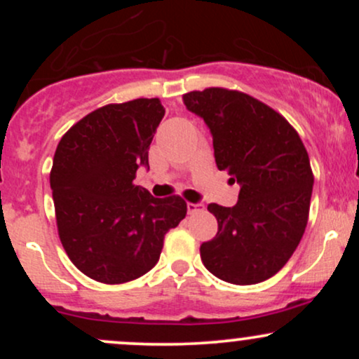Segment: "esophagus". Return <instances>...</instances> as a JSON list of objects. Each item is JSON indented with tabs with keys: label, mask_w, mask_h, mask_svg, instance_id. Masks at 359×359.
I'll return each mask as SVG.
<instances>
[{
	"label": "esophagus",
	"mask_w": 359,
	"mask_h": 359,
	"mask_svg": "<svg viewBox=\"0 0 359 359\" xmlns=\"http://www.w3.org/2000/svg\"><path fill=\"white\" fill-rule=\"evenodd\" d=\"M204 205L201 203H187V212L189 214H194V212H199L203 211Z\"/></svg>",
	"instance_id": "esophagus-1"
}]
</instances>
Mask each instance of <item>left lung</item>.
I'll return each instance as SVG.
<instances>
[{
    "mask_svg": "<svg viewBox=\"0 0 359 359\" xmlns=\"http://www.w3.org/2000/svg\"><path fill=\"white\" fill-rule=\"evenodd\" d=\"M184 104L211 131L217 168L241 187L233 208L208 205L217 234L201 245L204 266L234 285L273 277L309 219L314 175L302 140L282 114L240 90H192Z\"/></svg>",
    "mask_w": 359,
    "mask_h": 359,
    "instance_id": "8db88e82",
    "label": "left lung"
}]
</instances>
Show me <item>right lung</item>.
I'll list each match as a JSON object with an SVG mask.
<instances>
[{
  "instance_id": "right-lung-1",
  "label": "right lung",
  "mask_w": 359,
  "mask_h": 359,
  "mask_svg": "<svg viewBox=\"0 0 359 359\" xmlns=\"http://www.w3.org/2000/svg\"><path fill=\"white\" fill-rule=\"evenodd\" d=\"M165 108L140 97L77 121L53 155L50 189L65 253L89 278L125 283L158 262L163 238L187 214L182 197L158 199L133 184Z\"/></svg>"
}]
</instances>
